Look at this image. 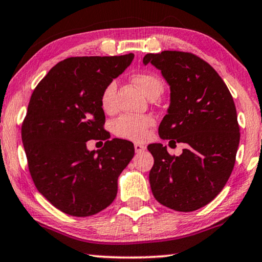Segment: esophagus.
Segmentation results:
<instances>
[{"instance_id":"1","label":"esophagus","mask_w":262,"mask_h":262,"mask_svg":"<svg viewBox=\"0 0 262 262\" xmlns=\"http://www.w3.org/2000/svg\"><path fill=\"white\" fill-rule=\"evenodd\" d=\"M145 150V146L144 145H142V144H139V143H135V151L137 152V154H139V152H143Z\"/></svg>"}]
</instances>
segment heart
Wrapping results in <instances>:
<instances>
[{
    "label": "heart",
    "mask_w": 262,
    "mask_h": 262,
    "mask_svg": "<svg viewBox=\"0 0 262 262\" xmlns=\"http://www.w3.org/2000/svg\"><path fill=\"white\" fill-rule=\"evenodd\" d=\"M132 80L148 98L160 95L162 92V82L154 74L137 73L132 76ZM116 93L117 83L114 81L108 82L102 89L100 95V105L106 113H112L116 111ZM154 125L155 119L148 114H123L113 121L112 131L120 138L141 142L149 137L150 128Z\"/></svg>",
    "instance_id": "1"
}]
</instances>
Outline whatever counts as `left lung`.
<instances>
[{"mask_svg": "<svg viewBox=\"0 0 262 262\" xmlns=\"http://www.w3.org/2000/svg\"><path fill=\"white\" fill-rule=\"evenodd\" d=\"M143 63L161 70L170 85V105L160 137L185 143L180 156L150 144L149 181L162 205L181 212L205 206L218 195L234 169L239 126L234 99L217 71L191 52L148 53Z\"/></svg>", "mask_w": 262, "mask_h": 262, "instance_id": "8db88e82", "label": "left lung"}]
</instances>
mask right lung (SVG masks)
Returning <instances> with one entry per match:
<instances>
[{
  "instance_id": "right-lung-1",
  "label": "right lung",
  "mask_w": 262,
  "mask_h": 262,
  "mask_svg": "<svg viewBox=\"0 0 262 262\" xmlns=\"http://www.w3.org/2000/svg\"><path fill=\"white\" fill-rule=\"evenodd\" d=\"M132 59L134 53L70 57L57 63L32 93L21 126L28 170L38 191L64 213L93 216L116 198L118 177L135 148L125 139H108L100 95ZM91 139L106 142L89 152Z\"/></svg>"
}]
</instances>
